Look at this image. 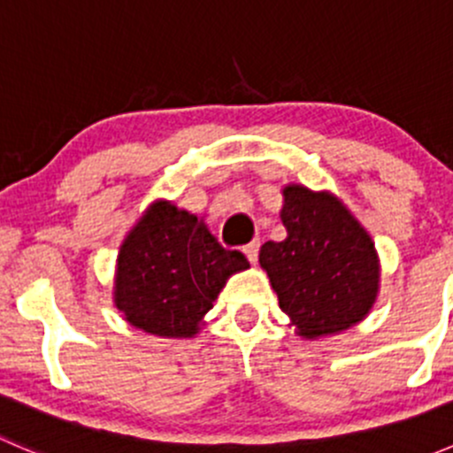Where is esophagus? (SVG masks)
<instances>
[{
	"instance_id": "34e87169",
	"label": "esophagus",
	"mask_w": 453,
	"mask_h": 453,
	"mask_svg": "<svg viewBox=\"0 0 453 453\" xmlns=\"http://www.w3.org/2000/svg\"><path fill=\"white\" fill-rule=\"evenodd\" d=\"M258 248H260V241L258 239L252 241V243H248L243 248V252L250 258V263H256V258H258Z\"/></svg>"
}]
</instances>
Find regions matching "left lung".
Instances as JSON below:
<instances>
[{"label": "left lung", "mask_w": 453, "mask_h": 453, "mask_svg": "<svg viewBox=\"0 0 453 453\" xmlns=\"http://www.w3.org/2000/svg\"><path fill=\"white\" fill-rule=\"evenodd\" d=\"M287 239L260 248V267L300 337L335 335L366 318L379 291V256L362 223L331 193L282 190Z\"/></svg>", "instance_id": "left-lung-1"}]
</instances>
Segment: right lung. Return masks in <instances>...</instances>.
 Segmentation results:
<instances>
[{
    "mask_svg": "<svg viewBox=\"0 0 453 453\" xmlns=\"http://www.w3.org/2000/svg\"><path fill=\"white\" fill-rule=\"evenodd\" d=\"M248 267L195 214L155 201L120 245L113 303L144 333L193 337L227 278Z\"/></svg>",
    "mask_w": 453,
    "mask_h": 453,
    "instance_id": "obj_1",
    "label": "right lung"
}]
</instances>
